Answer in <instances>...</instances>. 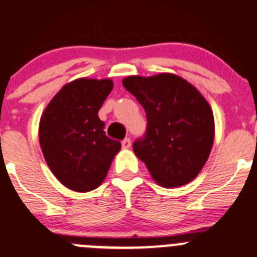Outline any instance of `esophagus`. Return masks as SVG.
<instances>
[{
    "label": "esophagus",
    "instance_id": "obj_1",
    "mask_svg": "<svg viewBox=\"0 0 257 257\" xmlns=\"http://www.w3.org/2000/svg\"><path fill=\"white\" fill-rule=\"evenodd\" d=\"M132 146V141L131 138H124L123 141H121V147L124 148V150H128L129 147Z\"/></svg>",
    "mask_w": 257,
    "mask_h": 257
}]
</instances>
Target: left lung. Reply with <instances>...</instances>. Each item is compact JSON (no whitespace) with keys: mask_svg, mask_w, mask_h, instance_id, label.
I'll list each match as a JSON object with an SVG mask.
<instances>
[{"mask_svg":"<svg viewBox=\"0 0 257 257\" xmlns=\"http://www.w3.org/2000/svg\"><path fill=\"white\" fill-rule=\"evenodd\" d=\"M147 115L145 136L134 141L156 183L177 188L195 179L209 157L214 141V117L201 93L175 74L123 80Z\"/></svg>","mask_w":257,"mask_h":257,"instance_id":"1","label":"left lung"}]
</instances>
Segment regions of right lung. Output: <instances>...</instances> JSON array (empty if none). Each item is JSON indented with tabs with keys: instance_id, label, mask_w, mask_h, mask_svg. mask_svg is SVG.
Here are the masks:
<instances>
[{
	"instance_id": "obj_1",
	"label": "right lung",
	"mask_w": 257,
	"mask_h": 257,
	"mask_svg": "<svg viewBox=\"0 0 257 257\" xmlns=\"http://www.w3.org/2000/svg\"><path fill=\"white\" fill-rule=\"evenodd\" d=\"M111 90V80L73 81L53 97L40 119L45 161L71 190L86 193L97 188L120 151L121 143L105 134V123L97 115Z\"/></svg>"
}]
</instances>
